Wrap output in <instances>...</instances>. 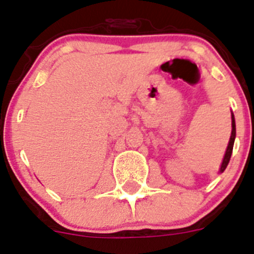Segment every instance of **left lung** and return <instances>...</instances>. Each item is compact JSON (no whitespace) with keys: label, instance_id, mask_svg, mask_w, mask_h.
<instances>
[{"label":"left lung","instance_id":"obj_1","mask_svg":"<svg viewBox=\"0 0 254 254\" xmlns=\"http://www.w3.org/2000/svg\"><path fill=\"white\" fill-rule=\"evenodd\" d=\"M234 140H236V120H234V115H233V113H232V134H231V138H229V143H228V146H227L226 154H224L223 162H222V164H220L219 173H223L224 170H226L227 165H228L229 160H231L232 151H233Z\"/></svg>","mask_w":254,"mask_h":254}]
</instances>
